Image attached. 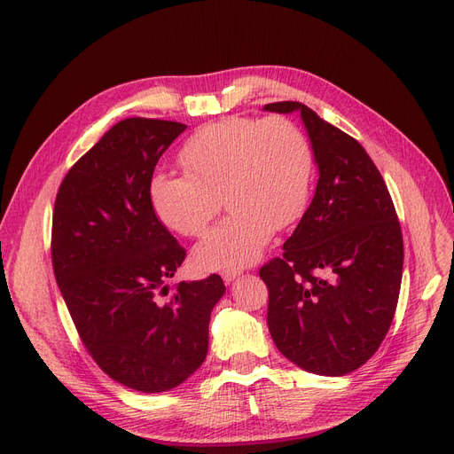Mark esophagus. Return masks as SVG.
<instances>
[{"label": "esophagus", "mask_w": 454, "mask_h": 454, "mask_svg": "<svg viewBox=\"0 0 454 454\" xmlns=\"http://www.w3.org/2000/svg\"><path fill=\"white\" fill-rule=\"evenodd\" d=\"M241 274L239 269H227V270H222V278L225 284H231L232 280H236V278Z\"/></svg>", "instance_id": "1"}]
</instances>
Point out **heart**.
Masks as SVG:
<instances>
[{
	"instance_id": "heart-1",
	"label": "heart",
	"mask_w": 454,
	"mask_h": 454,
	"mask_svg": "<svg viewBox=\"0 0 454 454\" xmlns=\"http://www.w3.org/2000/svg\"><path fill=\"white\" fill-rule=\"evenodd\" d=\"M185 174L156 172L151 200L158 218L187 238L205 234L222 200L229 216L194 251L205 269L253 263L274 229L305 211L315 156L307 134L286 116H229L200 127L180 151Z\"/></svg>"
}]
</instances>
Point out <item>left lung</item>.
<instances>
[{"label":"left lung","mask_w":454,"mask_h":454,"mask_svg":"<svg viewBox=\"0 0 454 454\" xmlns=\"http://www.w3.org/2000/svg\"><path fill=\"white\" fill-rule=\"evenodd\" d=\"M263 109L300 113L320 174L284 256L260 269L269 331L298 367L343 376L378 351L395 318L403 267L400 222L386 182L355 137L300 101Z\"/></svg>","instance_id":"8db88e82"}]
</instances>
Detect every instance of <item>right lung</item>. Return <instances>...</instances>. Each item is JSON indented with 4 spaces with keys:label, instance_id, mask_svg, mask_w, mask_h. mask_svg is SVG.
Returning a JSON list of instances; mask_svg holds the SVG:
<instances>
[{
    "label": "right lung",
    "instance_id": "obj_1",
    "mask_svg": "<svg viewBox=\"0 0 454 454\" xmlns=\"http://www.w3.org/2000/svg\"><path fill=\"white\" fill-rule=\"evenodd\" d=\"M187 125L127 118L63 178L52 216V267L76 331L103 372L139 393L178 387L205 360L223 280H167L185 249L158 220L151 182Z\"/></svg>",
    "mask_w": 454,
    "mask_h": 454
}]
</instances>
